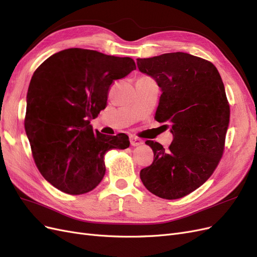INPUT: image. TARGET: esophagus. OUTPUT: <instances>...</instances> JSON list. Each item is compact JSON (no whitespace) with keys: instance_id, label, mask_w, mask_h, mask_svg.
<instances>
[{"instance_id":"1","label":"esophagus","mask_w":257,"mask_h":257,"mask_svg":"<svg viewBox=\"0 0 257 257\" xmlns=\"http://www.w3.org/2000/svg\"><path fill=\"white\" fill-rule=\"evenodd\" d=\"M130 142H131V146H133V147H138V146H142L144 144L142 139L136 137V136H131Z\"/></svg>"}]
</instances>
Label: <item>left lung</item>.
<instances>
[{"instance_id": "left-lung-1", "label": "left lung", "mask_w": 257, "mask_h": 257, "mask_svg": "<svg viewBox=\"0 0 257 257\" xmlns=\"http://www.w3.org/2000/svg\"><path fill=\"white\" fill-rule=\"evenodd\" d=\"M137 66L161 88L154 119L170 124L174 136L168 149L146 142L154 159L141 179L154 195L181 198L208 180L223 155L230 110L222 78L211 62L184 52L137 59Z\"/></svg>"}]
</instances>
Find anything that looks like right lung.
Wrapping results in <instances>:
<instances>
[{
	"mask_svg": "<svg viewBox=\"0 0 257 257\" xmlns=\"http://www.w3.org/2000/svg\"><path fill=\"white\" fill-rule=\"evenodd\" d=\"M136 69L131 58L69 48L37 67L27 94L26 133L35 164L58 190L80 195L104 178V157L126 149L128 136L100 134L91 119L105 109L111 83Z\"/></svg>",
	"mask_w": 257,
	"mask_h": 257,
	"instance_id": "right-lung-1",
	"label": "right lung"
}]
</instances>
